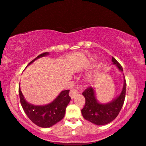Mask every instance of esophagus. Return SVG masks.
I'll list each match as a JSON object with an SVG mask.
<instances>
[{
	"mask_svg": "<svg viewBox=\"0 0 146 146\" xmlns=\"http://www.w3.org/2000/svg\"><path fill=\"white\" fill-rule=\"evenodd\" d=\"M78 87L77 88H75V89H72V90H71L70 92V96L71 98L72 99H74L75 97H76V94H78Z\"/></svg>",
	"mask_w": 146,
	"mask_h": 146,
	"instance_id": "obj_1",
	"label": "esophagus"
}]
</instances>
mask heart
I'll return each mask as SVG.
<instances>
[{"label":"heart","mask_w":146,"mask_h":146,"mask_svg":"<svg viewBox=\"0 0 146 146\" xmlns=\"http://www.w3.org/2000/svg\"><path fill=\"white\" fill-rule=\"evenodd\" d=\"M95 60H96V57H95V56H93V57L91 58L90 60V61H89L88 63H87V64H88V66H90V65L92 64V63H93L94 61H95Z\"/></svg>","instance_id":"heart-1"}]
</instances>
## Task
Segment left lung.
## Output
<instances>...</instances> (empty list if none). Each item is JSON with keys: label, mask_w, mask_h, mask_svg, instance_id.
Masks as SVG:
<instances>
[{"label": "left lung", "mask_w": 146, "mask_h": 146, "mask_svg": "<svg viewBox=\"0 0 146 146\" xmlns=\"http://www.w3.org/2000/svg\"><path fill=\"white\" fill-rule=\"evenodd\" d=\"M111 61L113 65L117 67L124 76V85L119 95L111 102L101 103L96 98L95 90L93 87H90L83 93L85 98V104L81 110L82 115L86 120L98 126L109 124L117 117L124 104L126 95V83L122 72V67L115 58L112 57Z\"/></svg>", "instance_id": "obj_1"}]
</instances>
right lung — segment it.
Masks as SVG:
<instances>
[{
	"label": "right lung",
	"instance_id": "right-lung-1",
	"mask_svg": "<svg viewBox=\"0 0 146 146\" xmlns=\"http://www.w3.org/2000/svg\"><path fill=\"white\" fill-rule=\"evenodd\" d=\"M48 54L49 52L39 54L35 59L31 61L27 66L39 58ZM69 92L70 90L62 91L52 102L46 105H34L26 100L20 87H19L20 103L24 111L34 124L42 128L51 127L64 117L66 109L71 100V98L69 96Z\"/></svg>",
	"mask_w": 146,
	"mask_h": 146
}]
</instances>
